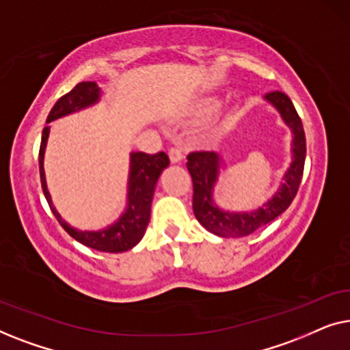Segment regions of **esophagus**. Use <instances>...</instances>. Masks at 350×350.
Returning <instances> with one entry per match:
<instances>
[{"mask_svg":"<svg viewBox=\"0 0 350 350\" xmlns=\"http://www.w3.org/2000/svg\"><path fill=\"white\" fill-rule=\"evenodd\" d=\"M169 159L172 164H180L181 161H183V152L180 150H176V148H170L169 150Z\"/></svg>","mask_w":350,"mask_h":350,"instance_id":"esophagus-1","label":"esophagus"}]
</instances>
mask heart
Masks as SVG:
<instances>
[{
	"mask_svg": "<svg viewBox=\"0 0 350 350\" xmlns=\"http://www.w3.org/2000/svg\"><path fill=\"white\" fill-rule=\"evenodd\" d=\"M218 107V100L217 98H204L202 102L198 105V113L199 114H208L217 109ZM239 111V105L232 108V114H236Z\"/></svg>",
	"mask_w": 350,
	"mask_h": 350,
	"instance_id": "heart-1",
	"label": "heart"
}]
</instances>
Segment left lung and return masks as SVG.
Returning a JSON list of instances; mask_svg holds the SVG:
<instances>
[{"mask_svg": "<svg viewBox=\"0 0 350 350\" xmlns=\"http://www.w3.org/2000/svg\"><path fill=\"white\" fill-rule=\"evenodd\" d=\"M265 102L280 114L282 121L291 131V162L282 176V183L271 199L261 207L253 210H226L215 202L213 193L219 175L226 169L219 152L204 151L191 152L188 156V170L193 178V210L198 221L208 232L219 237H243L266 226L267 223L285 212L293 202L303 178L306 161V137L303 122L296 113L291 100L284 92H271L265 95Z\"/></svg>", "mask_w": 350, "mask_h": 350, "instance_id": "obj_1", "label": "left lung"}]
</instances>
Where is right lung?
<instances>
[{
  "label": "right lung",
  "mask_w": 350,
  "mask_h": 350,
  "mask_svg": "<svg viewBox=\"0 0 350 350\" xmlns=\"http://www.w3.org/2000/svg\"><path fill=\"white\" fill-rule=\"evenodd\" d=\"M102 89L98 88L94 81H84V83L76 84L68 94L57 100V103L52 107L47 124L60 119L68 114L78 113L81 109L90 108L97 105L102 98ZM51 124L44 127L41 135L40 146V176H41V188L44 193V198L49 204V207L57 218V221L62 224V228L70 234L75 241H78L85 247L94 248L98 252L107 253H121L127 252L137 245L145 236L146 226L150 223L151 217V202L157 180L164 169L169 167V156L165 152H157V154H146L142 151H132L129 157V178H127V194H126V208L119 215L116 221H113L108 226L102 229H90V231H81L78 228H73L62 218V215L57 212L52 202L51 193L47 189L46 172H44V154L47 140H49Z\"/></svg>",
  "instance_id": "add662e5"
}]
</instances>
